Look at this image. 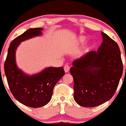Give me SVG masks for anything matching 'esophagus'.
Wrapping results in <instances>:
<instances>
[{"mask_svg": "<svg viewBox=\"0 0 126 126\" xmlns=\"http://www.w3.org/2000/svg\"><path fill=\"white\" fill-rule=\"evenodd\" d=\"M64 71L66 73H68V71H69V66H68V65H66V66H64Z\"/></svg>", "mask_w": 126, "mask_h": 126, "instance_id": "obj_1", "label": "esophagus"}]
</instances>
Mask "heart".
Masks as SVG:
<instances>
[{
	"mask_svg": "<svg viewBox=\"0 0 126 126\" xmlns=\"http://www.w3.org/2000/svg\"><path fill=\"white\" fill-rule=\"evenodd\" d=\"M84 41H85V38H83V37L80 38V39L79 40V42H80V43H83V42H84Z\"/></svg>",
	"mask_w": 126,
	"mask_h": 126,
	"instance_id": "1",
	"label": "heart"
}]
</instances>
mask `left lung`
I'll return each instance as SVG.
<instances>
[{
    "mask_svg": "<svg viewBox=\"0 0 126 126\" xmlns=\"http://www.w3.org/2000/svg\"><path fill=\"white\" fill-rule=\"evenodd\" d=\"M103 42L97 52L90 51L73 62V97L84 107H94L114 95L123 73V64L116 42L101 32Z\"/></svg>",
    "mask_w": 126,
    "mask_h": 126,
    "instance_id": "obj_1",
    "label": "left lung"
}]
</instances>
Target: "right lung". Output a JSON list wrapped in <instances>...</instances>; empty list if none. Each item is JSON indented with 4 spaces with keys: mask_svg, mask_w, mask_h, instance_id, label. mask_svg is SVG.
I'll return each mask as SVG.
<instances>
[{
    "mask_svg": "<svg viewBox=\"0 0 126 126\" xmlns=\"http://www.w3.org/2000/svg\"><path fill=\"white\" fill-rule=\"evenodd\" d=\"M42 28L30 29L11 42L4 62V72L14 97L27 107H41L51 99L54 86L65 72L62 67L47 68L36 75L29 76L18 69L16 49L23 41L42 34Z\"/></svg>",
    "mask_w": 126,
    "mask_h": 126,
    "instance_id": "right-lung-1",
    "label": "right lung"
}]
</instances>
